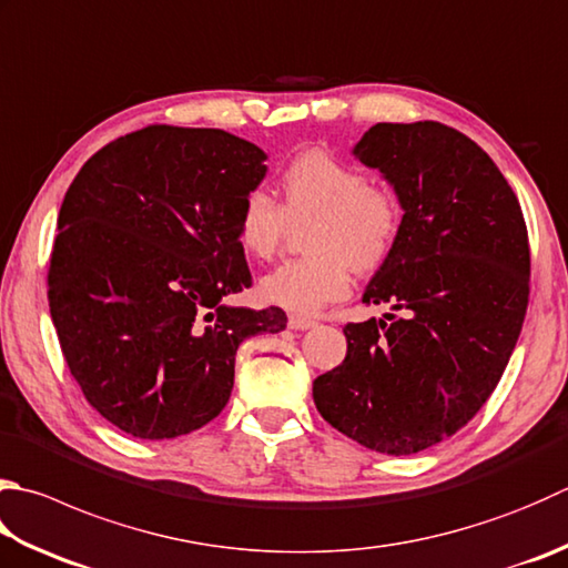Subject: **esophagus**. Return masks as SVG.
Here are the masks:
<instances>
[{"label":"esophagus","instance_id":"1","mask_svg":"<svg viewBox=\"0 0 568 568\" xmlns=\"http://www.w3.org/2000/svg\"><path fill=\"white\" fill-rule=\"evenodd\" d=\"M314 326H316L314 318H306V316H298V314L288 316V328H294V331H306V328H314Z\"/></svg>","mask_w":568,"mask_h":568}]
</instances>
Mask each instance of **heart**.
<instances>
[{
    "label": "heart",
    "instance_id": "heart-1",
    "mask_svg": "<svg viewBox=\"0 0 568 568\" xmlns=\"http://www.w3.org/2000/svg\"><path fill=\"white\" fill-rule=\"evenodd\" d=\"M282 205L264 190L244 195L237 212V242L252 260H272L288 222L314 220L304 260L284 262L260 282L266 304L294 314H314L344 298L351 266L361 274L388 262L400 232V202L388 187L368 185L363 170L324 151L296 155L280 175Z\"/></svg>",
    "mask_w": 568,
    "mask_h": 568
}]
</instances>
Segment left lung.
Listing matches in <instances>:
<instances>
[{
	"label": "left lung",
	"mask_w": 568,
	"mask_h": 568,
	"mask_svg": "<svg viewBox=\"0 0 568 568\" xmlns=\"http://www.w3.org/2000/svg\"><path fill=\"white\" fill-rule=\"evenodd\" d=\"M351 153L400 202L398 242L363 292L400 316L348 324L314 403L368 450L423 453L473 420L507 368L529 302L527 224L499 168L450 125L376 123Z\"/></svg>",
	"instance_id": "left-lung-1"
}]
</instances>
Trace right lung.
Segmentation results:
<instances>
[{
    "label": "right lung",
    "instance_id": "1",
    "mask_svg": "<svg viewBox=\"0 0 568 568\" xmlns=\"http://www.w3.org/2000/svg\"><path fill=\"white\" fill-rule=\"evenodd\" d=\"M266 153L220 128L148 125L101 148L59 210L49 308L71 376L105 420L170 440L222 413L244 338L286 314L230 306L252 284L237 212Z\"/></svg>",
    "mask_w": 568,
    "mask_h": 568
}]
</instances>
